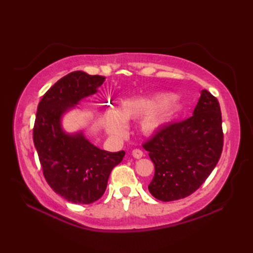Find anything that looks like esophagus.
I'll return each mask as SVG.
<instances>
[{
    "mask_svg": "<svg viewBox=\"0 0 253 253\" xmlns=\"http://www.w3.org/2000/svg\"><path fill=\"white\" fill-rule=\"evenodd\" d=\"M131 154H132V157L136 158V159H141L143 157V152L141 151L140 149H133Z\"/></svg>",
    "mask_w": 253,
    "mask_h": 253,
    "instance_id": "esophagus-1",
    "label": "esophagus"
}]
</instances>
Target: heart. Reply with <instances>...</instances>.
I'll list each match as a JSON object with an SVG mask.
<instances>
[{"mask_svg": "<svg viewBox=\"0 0 253 253\" xmlns=\"http://www.w3.org/2000/svg\"><path fill=\"white\" fill-rule=\"evenodd\" d=\"M179 109V102L174 95L162 98H136L122 102L117 111L109 110L104 114L106 131L114 137H123L127 132V121L142 117L141 130L153 133L165 121Z\"/></svg>", "mask_w": 253, "mask_h": 253, "instance_id": "b5f03b06", "label": "heart"}]
</instances>
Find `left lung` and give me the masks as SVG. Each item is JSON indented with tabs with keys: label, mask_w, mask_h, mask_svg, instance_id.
<instances>
[{
	"label": "left lung",
	"mask_w": 253,
	"mask_h": 253,
	"mask_svg": "<svg viewBox=\"0 0 253 253\" xmlns=\"http://www.w3.org/2000/svg\"><path fill=\"white\" fill-rule=\"evenodd\" d=\"M223 144L221 107L203 89L192 116L162 127L142 143L155 169L149 191L165 202L190 196L216 166Z\"/></svg>",
	"instance_id": "obj_1"
}]
</instances>
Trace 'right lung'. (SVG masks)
I'll return each mask as SVG.
<instances>
[{
    "instance_id": "obj_1",
    "label": "right lung",
    "mask_w": 253,
    "mask_h": 253,
    "mask_svg": "<svg viewBox=\"0 0 253 253\" xmlns=\"http://www.w3.org/2000/svg\"><path fill=\"white\" fill-rule=\"evenodd\" d=\"M105 77L73 72L58 80L38 104L34 143L47 184L67 201L92 203L103 196L112 169L125 151L109 152L93 146L82 133L65 135L60 117L80 99L95 93Z\"/></svg>"
}]
</instances>
